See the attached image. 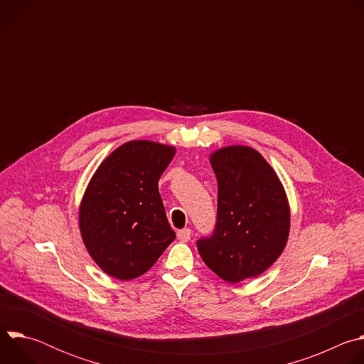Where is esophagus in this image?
<instances>
[{"instance_id": "obj_1", "label": "esophagus", "mask_w": 364, "mask_h": 364, "mask_svg": "<svg viewBox=\"0 0 364 364\" xmlns=\"http://www.w3.org/2000/svg\"><path fill=\"white\" fill-rule=\"evenodd\" d=\"M177 237H178V240H181V242H188V240L191 239V230H190L188 228L181 229V230L177 232Z\"/></svg>"}]
</instances>
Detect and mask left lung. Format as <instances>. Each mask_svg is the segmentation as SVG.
<instances>
[{
    "mask_svg": "<svg viewBox=\"0 0 364 364\" xmlns=\"http://www.w3.org/2000/svg\"><path fill=\"white\" fill-rule=\"evenodd\" d=\"M210 163L219 188L216 225L196 245L207 267L236 284L261 275L282 253L289 207L279 178L257 151L226 146Z\"/></svg>",
    "mask_w": 364,
    "mask_h": 364,
    "instance_id": "obj_1",
    "label": "left lung"
}]
</instances>
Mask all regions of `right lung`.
Masks as SVG:
<instances>
[{
  "label": "right lung",
  "instance_id": "right-lung-1",
  "mask_svg": "<svg viewBox=\"0 0 364 364\" xmlns=\"http://www.w3.org/2000/svg\"><path fill=\"white\" fill-rule=\"evenodd\" d=\"M174 154L173 146L131 141L92 177L79 225L87 252L108 275L128 281L145 274L176 239L159 191Z\"/></svg>",
  "mask_w": 364,
  "mask_h": 364
}]
</instances>
